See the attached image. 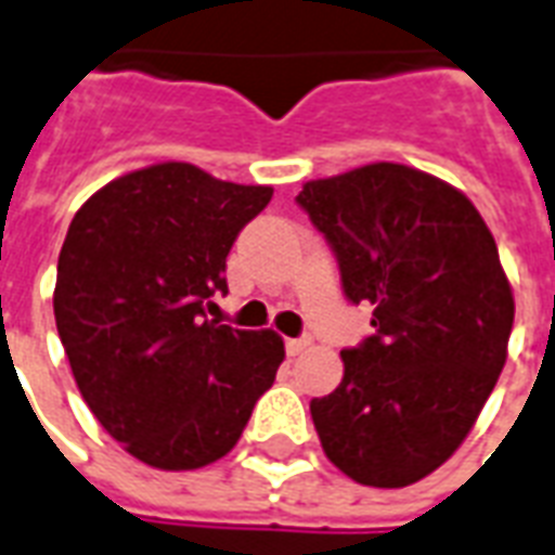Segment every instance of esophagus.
<instances>
[{"label": "esophagus", "instance_id": "34e87169", "mask_svg": "<svg viewBox=\"0 0 555 555\" xmlns=\"http://www.w3.org/2000/svg\"><path fill=\"white\" fill-rule=\"evenodd\" d=\"M285 348H287V354H291V357H296V354H302V351H308V348H311V339H308V337H299V339H287V343H285Z\"/></svg>", "mask_w": 555, "mask_h": 555}]
</instances>
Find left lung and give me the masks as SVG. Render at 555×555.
<instances>
[{
	"mask_svg": "<svg viewBox=\"0 0 555 555\" xmlns=\"http://www.w3.org/2000/svg\"><path fill=\"white\" fill-rule=\"evenodd\" d=\"M296 204L328 238L374 334L313 397L325 455L365 487H409L452 457L507 363L513 287L481 212L447 181L369 164L308 181Z\"/></svg>",
	"mask_w": 555,
	"mask_h": 555,
	"instance_id": "8db88e82",
	"label": "left lung"
}]
</instances>
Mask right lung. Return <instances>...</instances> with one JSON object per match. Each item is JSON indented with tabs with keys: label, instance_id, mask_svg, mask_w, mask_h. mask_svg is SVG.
Here are the masks:
<instances>
[{
	"label": "right lung",
	"instance_id": "1",
	"mask_svg": "<svg viewBox=\"0 0 555 555\" xmlns=\"http://www.w3.org/2000/svg\"><path fill=\"white\" fill-rule=\"evenodd\" d=\"M270 195L167 160L108 181L68 227L54 287L65 357L100 426L155 469L224 457L285 360L276 331L207 320L235 235Z\"/></svg>",
	"mask_w": 555,
	"mask_h": 555
}]
</instances>
